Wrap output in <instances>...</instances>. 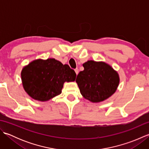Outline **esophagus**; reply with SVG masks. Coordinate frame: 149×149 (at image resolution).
I'll return each instance as SVG.
<instances>
[{
  "label": "esophagus",
  "mask_w": 149,
  "mask_h": 149,
  "mask_svg": "<svg viewBox=\"0 0 149 149\" xmlns=\"http://www.w3.org/2000/svg\"><path fill=\"white\" fill-rule=\"evenodd\" d=\"M74 70H75V74H76V75H77L78 73H79V69H78L77 68H75V69Z\"/></svg>",
  "instance_id": "1"
}]
</instances>
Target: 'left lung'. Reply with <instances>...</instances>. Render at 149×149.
Segmentation results:
<instances>
[{"label":"left lung","mask_w":149,"mask_h":149,"mask_svg":"<svg viewBox=\"0 0 149 149\" xmlns=\"http://www.w3.org/2000/svg\"><path fill=\"white\" fill-rule=\"evenodd\" d=\"M77 75L76 83L82 95L91 102L106 100L115 92L120 83L118 72L103 61H88Z\"/></svg>","instance_id":"8db88e82"}]
</instances>
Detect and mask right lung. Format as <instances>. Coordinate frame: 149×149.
<instances>
[{
    "mask_svg": "<svg viewBox=\"0 0 149 149\" xmlns=\"http://www.w3.org/2000/svg\"><path fill=\"white\" fill-rule=\"evenodd\" d=\"M75 77L74 70L54 58L34 60L21 72L25 91L33 99L42 102L61 94L65 82L74 81Z\"/></svg>",
    "mask_w": 149,
    "mask_h": 149,
    "instance_id": "add662e5",
    "label": "right lung"
}]
</instances>
